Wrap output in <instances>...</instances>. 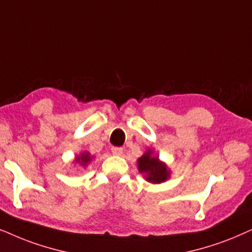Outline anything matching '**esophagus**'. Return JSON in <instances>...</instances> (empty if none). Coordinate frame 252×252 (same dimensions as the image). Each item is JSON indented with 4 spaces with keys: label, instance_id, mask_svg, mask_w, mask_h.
Wrapping results in <instances>:
<instances>
[{
    "label": "esophagus",
    "instance_id": "obj_1",
    "mask_svg": "<svg viewBox=\"0 0 252 252\" xmlns=\"http://www.w3.org/2000/svg\"><path fill=\"white\" fill-rule=\"evenodd\" d=\"M111 152H112L113 155H122L123 148L122 147H112V148H111Z\"/></svg>",
    "mask_w": 252,
    "mask_h": 252
}]
</instances>
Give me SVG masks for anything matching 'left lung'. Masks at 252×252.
Returning a JSON list of instances; mask_svg holds the SVG:
<instances>
[{
  "label": "left lung",
  "instance_id": "1",
  "mask_svg": "<svg viewBox=\"0 0 252 252\" xmlns=\"http://www.w3.org/2000/svg\"><path fill=\"white\" fill-rule=\"evenodd\" d=\"M139 172L145 175V178L150 183L159 184L170 177V170L165 163L158 159V156L153 155L152 150H147L138 159Z\"/></svg>",
  "mask_w": 252,
  "mask_h": 252
}]
</instances>
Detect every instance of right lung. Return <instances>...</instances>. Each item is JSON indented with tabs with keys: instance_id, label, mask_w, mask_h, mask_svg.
<instances>
[{
	"instance_id": "obj_1",
	"label": "right lung",
	"mask_w": 252,
	"mask_h": 252,
	"mask_svg": "<svg viewBox=\"0 0 252 252\" xmlns=\"http://www.w3.org/2000/svg\"><path fill=\"white\" fill-rule=\"evenodd\" d=\"M91 158H91L89 153L84 152V153H81L80 156H77V158H75V161H76V163H80L81 165L86 166L88 163L91 161Z\"/></svg>"
}]
</instances>
